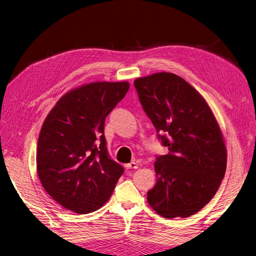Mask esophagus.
Masks as SVG:
<instances>
[{
  "label": "esophagus",
  "mask_w": 256,
  "mask_h": 256,
  "mask_svg": "<svg viewBox=\"0 0 256 256\" xmlns=\"http://www.w3.org/2000/svg\"><path fill=\"white\" fill-rule=\"evenodd\" d=\"M126 168H138V164H137L135 162H132L126 164Z\"/></svg>",
  "instance_id": "obj_1"
}]
</instances>
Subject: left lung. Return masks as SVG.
<instances>
[{
  "label": "left lung",
  "mask_w": 256,
  "mask_h": 256,
  "mask_svg": "<svg viewBox=\"0 0 256 256\" xmlns=\"http://www.w3.org/2000/svg\"><path fill=\"white\" fill-rule=\"evenodd\" d=\"M139 101L168 148L156 157L148 202L166 218L191 216L218 190L226 168L222 133L202 94L184 79L156 72L134 81Z\"/></svg>",
  "instance_id": "obj_1"
}]
</instances>
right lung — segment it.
<instances>
[{
	"label": "right lung",
	"instance_id": "1",
	"mask_svg": "<svg viewBox=\"0 0 256 256\" xmlns=\"http://www.w3.org/2000/svg\"><path fill=\"white\" fill-rule=\"evenodd\" d=\"M128 88V82L85 84L66 92L47 115L38 139L36 172L65 209L97 211L124 172L108 153L104 122Z\"/></svg>",
	"mask_w": 256,
	"mask_h": 256
}]
</instances>
